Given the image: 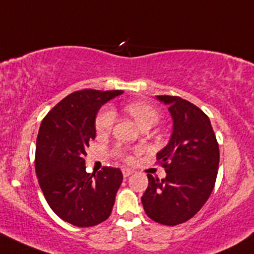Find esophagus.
<instances>
[{
  "instance_id": "1",
  "label": "esophagus",
  "mask_w": 254,
  "mask_h": 254,
  "mask_svg": "<svg viewBox=\"0 0 254 254\" xmlns=\"http://www.w3.org/2000/svg\"><path fill=\"white\" fill-rule=\"evenodd\" d=\"M134 173V170L130 169V168H124L123 169V175H124V178H127V176H130Z\"/></svg>"
}]
</instances>
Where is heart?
I'll return each mask as SVG.
<instances>
[{
	"label": "heart",
	"instance_id": "heart-1",
	"mask_svg": "<svg viewBox=\"0 0 254 254\" xmlns=\"http://www.w3.org/2000/svg\"><path fill=\"white\" fill-rule=\"evenodd\" d=\"M125 111L134 118L140 129H143L146 127H152L159 119L158 111L153 106L145 102L129 103V105L125 106ZM114 120H116V114H114L113 109L109 108V107H105V108L101 109L95 120L96 132L98 135L108 134L112 127H113ZM117 152L124 156L120 147L117 148ZM125 159H129V157L125 156Z\"/></svg>",
	"mask_w": 254,
	"mask_h": 254
}]
</instances>
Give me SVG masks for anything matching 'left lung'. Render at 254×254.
Listing matches in <instances>:
<instances>
[{
	"label": "left lung",
	"instance_id": "left-lung-1",
	"mask_svg": "<svg viewBox=\"0 0 254 254\" xmlns=\"http://www.w3.org/2000/svg\"><path fill=\"white\" fill-rule=\"evenodd\" d=\"M169 106L174 127L169 143L157 154L167 176L147 174L141 197L152 220L174 226L191 219L209 198L219 168V145L207 114L178 96H157Z\"/></svg>",
	"mask_w": 254,
	"mask_h": 254
}]
</instances>
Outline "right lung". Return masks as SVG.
Segmentation results:
<instances>
[{"label": "right lung", "mask_w": 254, "mask_h": 254, "mask_svg": "<svg viewBox=\"0 0 254 254\" xmlns=\"http://www.w3.org/2000/svg\"><path fill=\"white\" fill-rule=\"evenodd\" d=\"M120 90H80L63 98L47 113L36 140L35 170L47 203L64 221L89 228L111 215L123 181L118 168L86 172L85 156L95 138L100 107Z\"/></svg>", "instance_id": "add662e5"}]
</instances>
